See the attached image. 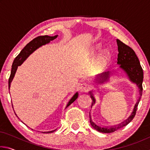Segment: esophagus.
Returning <instances> with one entry per match:
<instances>
[{
    "label": "esophagus",
    "mask_w": 150,
    "mask_h": 150,
    "mask_svg": "<svg viewBox=\"0 0 150 150\" xmlns=\"http://www.w3.org/2000/svg\"><path fill=\"white\" fill-rule=\"evenodd\" d=\"M79 91L81 92L85 93L87 92V91L88 90V88H89V85L86 83H82L79 85Z\"/></svg>",
    "instance_id": "34e87169"
}]
</instances>
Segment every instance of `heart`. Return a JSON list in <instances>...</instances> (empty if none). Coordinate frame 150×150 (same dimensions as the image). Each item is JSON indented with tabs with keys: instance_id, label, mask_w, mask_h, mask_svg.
I'll use <instances>...</instances> for the list:
<instances>
[{
	"instance_id": "obj_1",
	"label": "heart",
	"mask_w": 150,
	"mask_h": 150,
	"mask_svg": "<svg viewBox=\"0 0 150 150\" xmlns=\"http://www.w3.org/2000/svg\"><path fill=\"white\" fill-rule=\"evenodd\" d=\"M106 59H107V56H106V55H103L102 56L100 57V60L102 61V62H105V61L106 60Z\"/></svg>"
}]
</instances>
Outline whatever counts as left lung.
I'll list each match as a JSON object with an SVG mask.
<instances>
[{"label":"left lung","instance_id":"8db88e82","mask_svg":"<svg viewBox=\"0 0 150 150\" xmlns=\"http://www.w3.org/2000/svg\"><path fill=\"white\" fill-rule=\"evenodd\" d=\"M116 42H117L118 50L117 63L118 65H120V68H121L122 69L125 71L126 75H128V78L130 79V80L132 82L136 83V85L138 86L139 91V97L138 101H137V103H136L135 106H134V108L131 115L126 120L122 122L121 124H119L117 126H111L109 128V127H101L100 126L96 125L94 122H93L92 118H91V115L89 112L90 123L91 126L96 130L98 131L99 132L103 133L114 132L116 131L118 129L126 126L127 124H128L133 120V118L136 115L138 104L142 95V91H143V88H142V82H143L144 79L143 69H142L141 67L140 63H139V61L138 57H137L136 53L134 52V51L130 47H129L128 45L124 44L120 40L117 39L116 40ZM109 76H110V73L108 71L103 73L97 79L98 81L96 83H103L106 82V81L108 80ZM89 94L91 95V97L93 100L92 105H91V106H92L95 103V98L93 96V95L91 91H90Z\"/></svg>","mask_w":150,"mask_h":150}]
</instances>
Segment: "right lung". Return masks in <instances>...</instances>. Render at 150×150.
Listing matches in <instances>:
<instances>
[{
  "label": "right lung",
  "instance_id": "1",
  "mask_svg": "<svg viewBox=\"0 0 150 150\" xmlns=\"http://www.w3.org/2000/svg\"><path fill=\"white\" fill-rule=\"evenodd\" d=\"M57 37V35H54V36H49V35H40V36L35 38H34V40H32L31 42H30L26 46L23 48V49H22V50L20 52V54L17 55L16 58H15L14 62H13V63H12L11 75H10V77L8 79V88L9 89H10V87H11V83L14 77L15 73H16L18 67L20 65H21L22 64V63H23L24 61L27 59L28 57L30 54H32L35 50H36L38 48H39L40 47L42 46V45L48 44V43L50 42V41L54 40V39L56 38ZM77 97H78V93L77 92L73 96V97L71 98L70 100L69 101V103H67V106H66V108H67V106H69L71 104L74 102V101L77 99ZM12 108H13V106H12ZM14 113H15V112H14ZM15 115H16V116L18 117V116L16 115V113H15ZM54 131L55 130L49 131V132H43V133L49 134L51 132H54Z\"/></svg>",
  "mask_w": 150,
  "mask_h": 150
}]
</instances>
